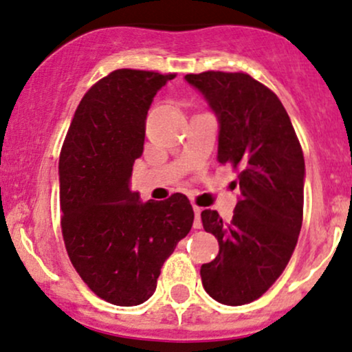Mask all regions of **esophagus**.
Listing matches in <instances>:
<instances>
[{
	"label": "esophagus",
	"mask_w": 352,
	"mask_h": 352,
	"mask_svg": "<svg viewBox=\"0 0 352 352\" xmlns=\"http://www.w3.org/2000/svg\"><path fill=\"white\" fill-rule=\"evenodd\" d=\"M192 211H195V223H192V226H195V229H199L203 226V223H201V211H203V209L195 204V206H192Z\"/></svg>",
	"instance_id": "esophagus-1"
}]
</instances>
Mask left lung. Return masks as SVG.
<instances>
[{
    "label": "left lung",
    "instance_id": "left-lung-1",
    "mask_svg": "<svg viewBox=\"0 0 352 352\" xmlns=\"http://www.w3.org/2000/svg\"><path fill=\"white\" fill-rule=\"evenodd\" d=\"M218 118V161L238 169L231 221L201 212L219 252L201 266L206 293L228 306L263 296L283 274L302 224L304 156L283 102L244 73L206 71L184 76Z\"/></svg>",
    "mask_w": 352,
    "mask_h": 352
}]
</instances>
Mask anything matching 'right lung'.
I'll use <instances>...</instances> for the list:
<instances>
[{
	"mask_svg": "<svg viewBox=\"0 0 352 352\" xmlns=\"http://www.w3.org/2000/svg\"><path fill=\"white\" fill-rule=\"evenodd\" d=\"M173 78L109 73L81 100L59 156L66 251L89 289L116 306L151 298L164 261L195 221L181 192L143 203L129 188L134 160L143 155L148 109Z\"/></svg>",
	"mask_w": 352,
	"mask_h": 352,
	"instance_id": "right-lung-1",
	"label": "right lung"
}]
</instances>
